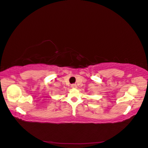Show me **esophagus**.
<instances>
[{"mask_svg": "<svg viewBox=\"0 0 148 148\" xmlns=\"http://www.w3.org/2000/svg\"><path fill=\"white\" fill-rule=\"evenodd\" d=\"M71 87H72V88H77V85L76 84H72Z\"/></svg>", "mask_w": 148, "mask_h": 148, "instance_id": "obj_1", "label": "esophagus"}]
</instances>
